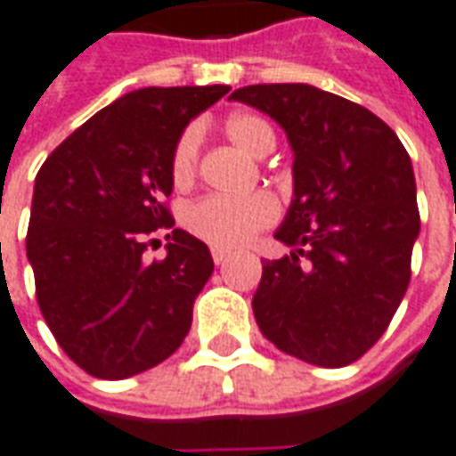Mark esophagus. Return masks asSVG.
I'll use <instances>...</instances> for the list:
<instances>
[{"label":"esophagus","mask_w":456,"mask_h":456,"mask_svg":"<svg viewBox=\"0 0 456 456\" xmlns=\"http://www.w3.org/2000/svg\"><path fill=\"white\" fill-rule=\"evenodd\" d=\"M227 256H229V251H224V249H212V261H215V264H224V261H227Z\"/></svg>","instance_id":"34e87169"}]
</instances>
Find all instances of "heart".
<instances>
[{"label": "heart", "instance_id": "1", "mask_svg": "<svg viewBox=\"0 0 456 456\" xmlns=\"http://www.w3.org/2000/svg\"><path fill=\"white\" fill-rule=\"evenodd\" d=\"M224 133L232 142L251 155H266L276 142L273 128L256 113H232L224 118ZM200 162V128L187 126L170 151V180L177 190L195 183ZM279 219V202L269 192L227 197L205 195L184 207L183 222L192 237L202 239L215 249L244 247L256 232L272 227Z\"/></svg>", "mask_w": 456, "mask_h": 456}]
</instances>
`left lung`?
<instances>
[{
  "instance_id": "8db88e82",
  "label": "left lung",
  "mask_w": 456,
  "mask_h": 456,
  "mask_svg": "<svg viewBox=\"0 0 456 456\" xmlns=\"http://www.w3.org/2000/svg\"><path fill=\"white\" fill-rule=\"evenodd\" d=\"M234 101L272 116L294 148V202L251 308L289 355L343 368L380 340L410 283L419 234L412 162L368 108L305 84L244 86Z\"/></svg>"
}]
</instances>
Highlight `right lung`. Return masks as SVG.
Returning <instances> with one entry per match:
<instances>
[{
	"label": "right lung",
	"instance_id": "right-lung-1",
	"mask_svg": "<svg viewBox=\"0 0 456 456\" xmlns=\"http://www.w3.org/2000/svg\"><path fill=\"white\" fill-rule=\"evenodd\" d=\"M229 86L140 88L98 110L41 165L27 256L41 316L81 370L123 380L170 358L215 261L175 229L167 197L177 135ZM167 228L168 256L142 254Z\"/></svg>",
	"mask_w": 456,
	"mask_h": 456
}]
</instances>
